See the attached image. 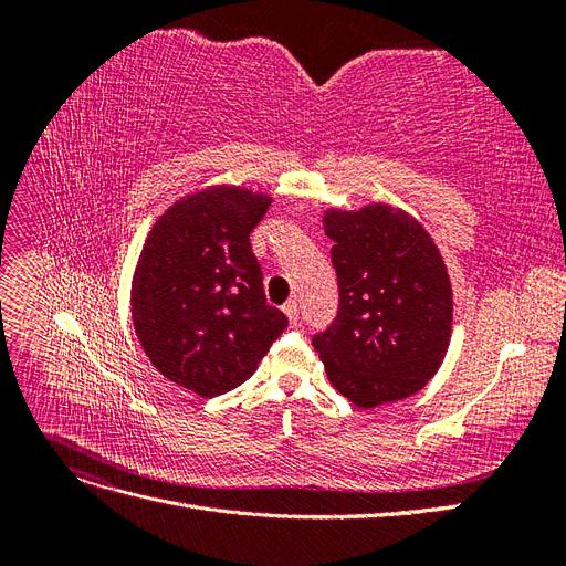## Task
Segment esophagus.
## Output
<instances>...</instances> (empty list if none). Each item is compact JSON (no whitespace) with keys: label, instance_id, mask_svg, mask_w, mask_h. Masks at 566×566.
<instances>
[{"label":"esophagus","instance_id":"1","mask_svg":"<svg viewBox=\"0 0 566 566\" xmlns=\"http://www.w3.org/2000/svg\"><path fill=\"white\" fill-rule=\"evenodd\" d=\"M283 312L290 318V323H297V318H300V304L295 300H290V302H285Z\"/></svg>","mask_w":566,"mask_h":566}]
</instances>
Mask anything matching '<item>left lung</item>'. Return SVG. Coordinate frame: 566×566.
I'll use <instances>...</instances> for the list:
<instances>
[{"label": "left lung", "instance_id": "left-lung-1", "mask_svg": "<svg viewBox=\"0 0 566 566\" xmlns=\"http://www.w3.org/2000/svg\"><path fill=\"white\" fill-rule=\"evenodd\" d=\"M337 316L314 335L333 387L358 408L399 401L434 378L449 349L453 293L420 221L389 205L328 210Z\"/></svg>", "mask_w": 566, "mask_h": 566}]
</instances>
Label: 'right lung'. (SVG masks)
<instances>
[{
	"label": "right lung",
	"instance_id": "obj_1",
	"mask_svg": "<svg viewBox=\"0 0 566 566\" xmlns=\"http://www.w3.org/2000/svg\"><path fill=\"white\" fill-rule=\"evenodd\" d=\"M269 205V196L248 188H202L156 221L136 264V337L167 380L198 397L245 382L287 325L266 304L250 245Z\"/></svg>",
	"mask_w": 566,
	"mask_h": 566
}]
</instances>
